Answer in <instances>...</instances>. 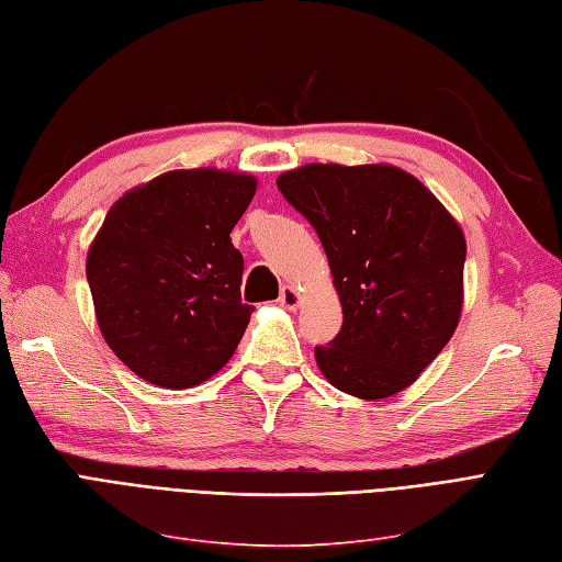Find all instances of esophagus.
<instances>
[{"label":"esophagus","mask_w":562,"mask_h":562,"mask_svg":"<svg viewBox=\"0 0 562 562\" xmlns=\"http://www.w3.org/2000/svg\"><path fill=\"white\" fill-rule=\"evenodd\" d=\"M279 305L285 310H295L300 305V293L293 289V285H283L279 295Z\"/></svg>","instance_id":"esophagus-1"}]
</instances>
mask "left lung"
I'll use <instances>...</instances> for the list:
<instances>
[{"mask_svg": "<svg viewBox=\"0 0 562 562\" xmlns=\"http://www.w3.org/2000/svg\"><path fill=\"white\" fill-rule=\"evenodd\" d=\"M324 245L344 307L322 374L355 398L407 389L453 336L468 245L415 176L389 164H307L277 178Z\"/></svg>", "mask_w": 562, "mask_h": 562, "instance_id": "1", "label": "left lung"}]
</instances>
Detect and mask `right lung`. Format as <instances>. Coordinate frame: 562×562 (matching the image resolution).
I'll use <instances>...</instances> for the list:
<instances>
[{"instance_id": "right-lung-1", "label": "right lung", "mask_w": 562, "mask_h": 562, "mask_svg": "<svg viewBox=\"0 0 562 562\" xmlns=\"http://www.w3.org/2000/svg\"><path fill=\"white\" fill-rule=\"evenodd\" d=\"M255 190L248 173L181 169L109 210L86 265L94 314L106 346L149 384H202L236 352L255 307L240 303L231 231Z\"/></svg>"}]
</instances>
